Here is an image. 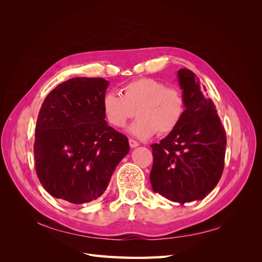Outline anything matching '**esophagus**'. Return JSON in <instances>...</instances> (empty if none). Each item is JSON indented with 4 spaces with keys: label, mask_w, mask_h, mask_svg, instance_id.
Returning <instances> with one entry per match:
<instances>
[{
    "label": "esophagus",
    "mask_w": 262,
    "mask_h": 262,
    "mask_svg": "<svg viewBox=\"0 0 262 262\" xmlns=\"http://www.w3.org/2000/svg\"><path fill=\"white\" fill-rule=\"evenodd\" d=\"M129 144H130V147H137V146H139V142H137L136 140H132V139H130L129 140Z\"/></svg>",
    "instance_id": "1"
}]
</instances>
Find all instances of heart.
Masks as SVG:
<instances>
[{
	"mask_svg": "<svg viewBox=\"0 0 262 262\" xmlns=\"http://www.w3.org/2000/svg\"><path fill=\"white\" fill-rule=\"evenodd\" d=\"M101 108L108 123L118 129L124 128L137 113L139 119L131 125L130 133L148 139L156 132L166 136L177 128L185 115L186 99L178 87L142 77L124 84L121 95L106 93Z\"/></svg>",
	"mask_w": 262,
	"mask_h": 262,
	"instance_id": "heart-1",
	"label": "heart"
}]
</instances>
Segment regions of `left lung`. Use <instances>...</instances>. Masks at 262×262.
Wrapping results in <instances>:
<instances>
[{"instance_id":"obj_1","label":"left lung","mask_w":262,"mask_h":262,"mask_svg":"<svg viewBox=\"0 0 262 262\" xmlns=\"http://www.w3.org/2000/svg\"><path fill=\"white\" fill-rule=\"evenodd\" d=\"M186 110L177 128L153 149L149 173L155 192L184 204L201 200L217 185L224 169L226 134L215 105L192 71H178Z\"/></svg>"}]
</instances>
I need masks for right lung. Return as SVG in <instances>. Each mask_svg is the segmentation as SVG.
Returning a JSON list of instances; mask_svg holds the SVG:
<instances>
[{"label":"right lung","mask_w":262,"mask_h":262,"mask_svg":"<svg viewBox=\"0 0 262 262\" xmlns=\"http://www.w3.org/2000/svg\"><path fill=\"white\" fill-rule=\"evenodd\" d=\"M109 83L74 77L42 102L34 144L39 181L52 196L74 204L96 200L129 153L124 134L109 126L101 101Z\"/></svg>","instance_id":"1"}]
</instances>
